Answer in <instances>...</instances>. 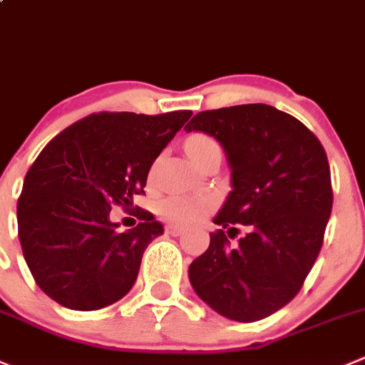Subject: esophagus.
Returning a JSON list of instances; mask_svg holds the SVG:
<instances>
[{
  "label": "esophagus",
  "instance_id": "34e87169",
  "mask_svg": "<svg viewBox=\"0 0 365 365\" xmlns=\"http://www.w3.org/2000/svg\"><path fill=\"white\" fill-rule=\"evenodd\" d=\"M165 232L173 237H178L183 233V228H180V226H165Z\"/></svg>",
  "mask_w": 365,
  "mask_h": 365
}]
</instances>
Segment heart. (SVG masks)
<instances>
[{
    "label": "heart",
    "mask_w": 365,
    "mask_h": 365,
    "mask_svg": "<svg viewBox=\"0 0 365 365\" xmlns=\"http://www.w3.org/2000/svg\"><path fill=\"white\" fill-rule=\"evenodd\" d=\"M219 150V144L205 133H192L185 140V153L200 168L212 153ZM214 197L208 194H196V196H187V194H175L168 200L162 201L160 215L164 221L176 226H189L201 221L208 212L214 208Z\"/></svg>",
    "instance_id": "obj_1"
}]
</instances>
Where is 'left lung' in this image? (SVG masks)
Listing matches in <instances>:
<instances>
[{
	"label": "left lung",
	"mask_w": 365,
	"mask_h": 365,
	"mask_svg": "<svg viewBox=\"0 0 365 365\" xmlns=\"http://www.w3.org/2000/svg\"><path fill=\"white\" fill-rule=\"evenodd\" d=\"M185 130L215 137L232 169L219 230L189 265L190 284L228 319H264L298 294L323 246L334 203L327 151L302 121L264 103L200 112Z\"/></svg>",
	"instance_id": "1"
}]
</instances>
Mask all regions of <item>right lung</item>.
<instances>
[{
    "label": "right lung",
    "instance_id": "right-lung-1",
    "mask_svg": "<svg viewBox=\"0 0 365 365\" xmlns=\"http://www.w3.org/2000/svg\"><path fill=\"white\" fill-rule=\"evenodd\" d=\"M192 115L100 112L53 137L24 176L17 233L35 284L58 305L98 310L128 294L144 250L164 226L143 222L119 232L114 205L132 210L155 158Z\"/></svg>",
    "mask_w": 365,
    "mask_h": 365
}]
</instances>
